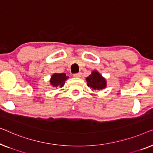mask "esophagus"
<instances>
[{"label": "esophagus", "mask_w": 153, "mask_h": 153, "mask_svg": "<svg viewBox=\"0 0 153 153\" xmlns=\"http://www.w3.org/2000/svg\"><path fill=\"white\" fill-rule=\"evenodd\" d=\"M81 76H82L81 73H78V74H74V77H77V78H78V77H80Z\"/></svg>", "instance_id": "1"}]
</instances>
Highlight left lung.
<instances>
[{"label":"left lung","mask_w":153,"mask_h":153,"mask_svg":"<svg viewBox=\"0 0 153 153\" xmlns=\"http://www.w3.org/2000/svg\"><path fill=\"white\" fill-rule=\"evenodd\" d=\"M87 85L88 87L91 89V91H100L104 89L107 87V81L104 77L102 76L98 71L94 70L91 72V75L86 77Z\"/></svg>","instance_id":"obj_1"}]
</instances>
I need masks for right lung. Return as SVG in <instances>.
Listing matches in <instances>:
<instances>
[{
    "label": "right lung",
    "instance_id": "add662e5",
    "mask_svg": "<svg viewBox=\"0 0 153 153\" xmlns=\"http://www.w3.org/2000/svg\"><path fill=\"white\" fill-rule=\"evenodd\" d=\"M68 78V76H66L64 73H61V74L55 73L51 77L50 85L55 88L62 87Z\"/></svg>",
    "mask_w": 153,
    "mask_h": 153
}]
</instances>
